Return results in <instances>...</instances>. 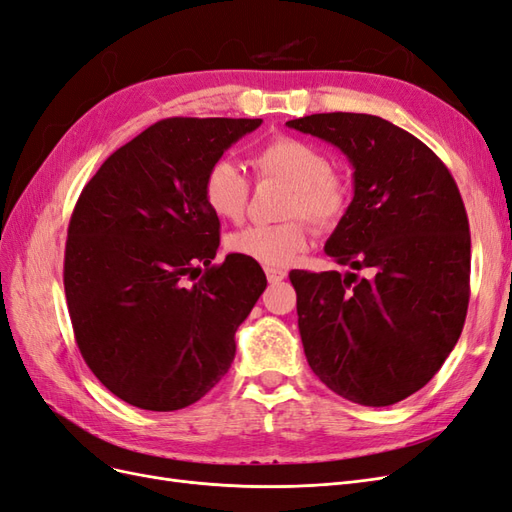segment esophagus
Segmentation results:
<instances>
[{
    "label": "esophagus",
    "mask_w": 512,
    "mask_h": 512,
    "mask_svg": "<svg viewBox=\"0 0 512 512\" xmlns=\"http://www.w3.org/2000/svg\"><path fill=\"white\" fill-rule=\"evenodd\" d=\"M265 273H267V280H269V284L282 282L284 277H286V271H282V269H271V267H267V269H265Z\"/></svg>",
    "instance_id": "esophagus-1"
}]
</instances>
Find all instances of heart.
I'll return each mask as SVG.
<instances>
[{"label":"heart","instance_id":"obj_1","mask_svg":"<svg viewBox=\"0 0 512 512\" xmlns=\"http://www.w3.org/2000/svg\"><path fill=\"white\" fill-rule=\"evenodd\" d=\"M252 164L258 177H271L290 185L284 215L277 224H252L232 232L228 250L271 269L286 267L309 245L307 218L318 228L335 226L348 207V185L335 173L327 156L294 136H275L256 149ZM205 200L224 220H241L250 200V181L243 170L226 158L215 160L205 175Z\"/></svg>","mask_w":512,"mask_h":512}]
</instances>
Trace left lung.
I'll return each instance as SVG.
<instances>
[{
	"label": "left lung",
	"mask_w": 512,
	"mask_h": 512,
	"mask_svg": "<svg viewBox=\"0 0 512 512\" xmlns=\"http://www.w3.org/2000/svg\"><path fill=\"white\" fill-rule=\"evenodd\" d=\"M286 126L335 145L354 168V198L324 245L350 271H290L307 363L354 404H397L436 376L466 322L470 226L457 183L382 117L318 113ZM363 268L367 278L353 273Z\"/></svg>",
	"instance_id": "8db88e82"
}]
</instances>
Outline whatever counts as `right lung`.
Listing matches in <instances>:
<instances>
[{
    "label": "right lung",
    "mask_w": 512,
    "mask_h": 512,
    "mask_svg": "<svg viewBox=\"0 0 512 512\" xmlns=\"http://www.w3.org/2000/svg\"><path fill=\"white\" fill-rule=\"evenodd\" d=\"M260 123L162 119L108 156L76 200L64 258L74 337L94 376L130 406H192L235 359V333L267 277L237 254L211 265L220 220L203 185Z\"/></svg>",
    "instance_id": "1"
}]
</instances>
